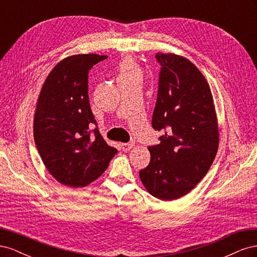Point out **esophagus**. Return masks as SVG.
Returning <instances> with one entry per match:
<instances>
[{"label":"esophagus","mask_w":257,"mask_h":257,"mask_svg":"<svg viewBox=\"0 0 257 257\" xmlns=\"http://www.w3.org/2000/svg\"><path fill=\"white\" fill-rule=\"evenodd\" d=\"M134 147V145L133 144H130V143H127V144H121V149L123 150V151H130L132 148Z\"/></svg>","instance_id":"34e87169"}]
</instances>
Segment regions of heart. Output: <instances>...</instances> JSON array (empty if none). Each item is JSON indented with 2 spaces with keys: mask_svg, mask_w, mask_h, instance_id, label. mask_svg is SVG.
Returning <instances> with one entry per match:
<instances>
[{
  "mask_svg": "<svg viewBox=\"0 0 257 257\" xmlns=\"http://www.w3.org/2000/svg\"><path fill=\"white\" fill-rule=\"evenodd\" d=\"M143 79V72L139 65L133 59L124 60L119 68L118 81L119 80H139Z\"/></svg>",
  "mask_w": 257,
  "mask_h": 257,
  "instance_id": "1",
  "label": "heart"
}]
</instances>
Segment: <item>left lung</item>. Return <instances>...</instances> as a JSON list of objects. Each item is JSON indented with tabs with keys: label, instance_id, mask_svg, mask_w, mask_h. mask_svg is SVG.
Wrapping results in <instances>:
<instances>
[{
	"label": "left lung",
	"instance_id": "left-lung-1",
	"mask_svg": "<svg viewBox=\"0 0 257 257\" xmlns=\"http://www.w3.org/2000/svg\"><path fill=\"white\" fill-rule=\"evenodd\" d=\"M161 64L152 126L165 131L161 143L148 148L150 163L139 177L152 196L178 199L205 177L219 148L213 96L199 69L175 53L158 52Z\"/></svg>",
	"mask_w": 257,
	"mask_h": 257
}]
</instances>
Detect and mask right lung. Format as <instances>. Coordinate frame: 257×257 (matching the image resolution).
<instances>
[{"mask_svg":"<svg viewBox=\"0 0 257 257\" xmlns=\"http://www.w3.org/2000/svg\"><path fill=\"white\" fill-rule=\"evenodd\" d=\"M107 56H69L46 78L34 114V142L44 165L63 185L82 188L102 175L118 153L107 145L94 123L88 95V74Z\"/></svg>","mask_w":257,"mask_h":257,"instance_id":"add662e5","label":"right lung"}]
</instances>
